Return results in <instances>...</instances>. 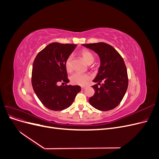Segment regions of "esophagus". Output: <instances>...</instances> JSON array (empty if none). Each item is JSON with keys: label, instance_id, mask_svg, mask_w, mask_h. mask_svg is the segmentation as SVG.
<instances>
[{"label": "esophagus", "instance_id": "obj_1", "mask_svg": "<svg viewBox=\"0 0 159 159\" xmlns=\"http://www.w3.org/2000/svg\"><path fill=\"white\" fill-rule=\"evenodd\" d=\"M81 89H85L86 88V87L85 86H81Z\"/></svg>", "mask_w": 159, "mask_h": 159}]
</instances>
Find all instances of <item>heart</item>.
Listing matches in <instances>:
<instances>
[{
    "label": "heart",
    "mask_w": 159,
    "mask_h": 159,
    "mask_svg": "<svg viewBox=\"0 0 159 159\" xmlns=\"http://www.w3.org/2000/svg\"><path fill=\"white\" fill-rule=\"evenodd\" d=\"M80 55L88 64H91L95 60L94 55L87 50L81 51ZM65 67L68 72H71L72 70V56L68 57L65 61ZM91 80V76L89 74H83L80 73H75L71 76V82L75 85H86Z\"/></svg>",
    "instance_id": "1"
}]
</instances>
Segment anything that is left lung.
<instances>
[{
    "mask_svg": "<svg viewBox=\"0 0 159 159\" xmlns=\"http://www.w3.org/2000/svg\"><path fill=\"white\" fill-rule=\"evenodd\" d=\"M83 46L97 53L101 61L98 74L93 80L97 83L92 86L95 93L89 99V102L98 110H111L121 103L128 87L127 71L123 57L106 43Z\"/></svg>",
    "mask_w": 159,
    "mask_h": 159,
    "instance_id": "left-lung-1",
    "label": "left lung"
}]
</instances>
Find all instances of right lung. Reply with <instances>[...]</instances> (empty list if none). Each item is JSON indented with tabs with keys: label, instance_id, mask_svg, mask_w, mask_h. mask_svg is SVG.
<instances>
[{
	"label": "right lung",
	"instance_id": "1",
	"mask_svg": "<svg viewBox=\"0 0 159 159\" xmlns=\"http://www.w3.org/2000/svg\"><path fill=\"white\" fill-rule=\"evenodd\" d=\"M76 46L51 43L38 53L34 61L33 89L42 103L50 110L61 111L69 107L81 91L80 85H57L59 82L69 83L65 61Z\"/></svg>",
	"mask_w": 159,
	"mask_h": 159
}]
</instances>
